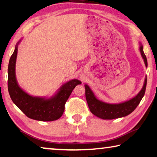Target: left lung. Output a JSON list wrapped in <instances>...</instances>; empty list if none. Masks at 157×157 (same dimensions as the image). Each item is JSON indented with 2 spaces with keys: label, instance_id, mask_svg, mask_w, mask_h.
<instances>
[{
  "label": "left lung",
  "instance_id": "obj_1",
  "mask_svg": "<svg viewBox=\"0 0 157 157\" xmlns=\"http://www.w3.org/2000/svg\"><path fill=\"white\" fill-rule=\"evenodd\" d=\"M140 51L142 57L144 59L145 66L147 67V57L143 51V46L141 43H140ZM146 86L147 77L144 79L142 88L137 95L129 101L120 103L112 104L105 103L98 99L89 86L87 84H85L86 98L90 112L94 115L103 120H113L115 118L125 117L135 110L144 95Z\"/></svg>",
  "mask_w": 157,
  "mask_h": 157
}]
</instances>
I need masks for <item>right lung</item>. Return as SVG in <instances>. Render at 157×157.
Wrapping results in <instances>:
<instances>
[{"instance_id": "1", "label": "right lung", "mask_w": 157, "mask_h": 157, "mask_svg": "<svg viewBox=\"0 0 157 157\" xmlns=\"http://www.w3.org/2000/svg\"><path fill=\"white\" fill-rule=\"evenodd\" d=\"M11 56L8 69V88L10 96L13 103L22 110L26 116L39 121H54L62 117L66 102L72 90L81 82L78 79H72L63 83L57 92L50 98L35 97L24 91L18 85L15 76V63L17 54L18 44Z\"/></svg>"}]
</instances>
